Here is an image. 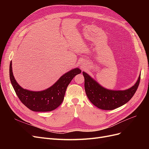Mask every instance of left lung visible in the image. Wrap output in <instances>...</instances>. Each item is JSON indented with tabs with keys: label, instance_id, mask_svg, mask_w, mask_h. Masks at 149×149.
Wrapping results in <instances>:
<instances>
[{
	"label": "left lung",
	"instance_id": "left-lung-1",
	"mask_svg": "<svg viewBox=\"0 0 149 149\" xmlns=\"http://www.w3.org/2000/svg\"><path fill=\"white\" fill-rule=\"evenodd\" d=\"M86 94L92 104L103 110H112L127 103L134 95L140 83L141 74L135 84L125 90H111L104 88L88 73L83 71Z\"/></svg>",
	"mask_w": 149,
	"mask_h": 149
}]
</instances>
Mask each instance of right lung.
I'll list each match as a JSON object with an SVG mask.
<instances>
[{"label": "right lung", "mask_w": 149, "mask_h": 149, "mask_svg": "<svg viewBox=\"0 0 149 149\" xmlns=\"http://www.w3.org/2000/svg\"><path fill=\"white\" fill-rule=\"evenodd\" d=\"M12 61L9 74L11 84L21 102L29 109L35 112H47L55 110L62 103L68 86L76 75L81 73L76 68L62 75L57 81L49 88L40 91L24 89L18 84L12 72Z\"/></svg>", "instance_id": "add662e5"}]
</instances>
